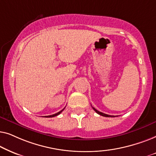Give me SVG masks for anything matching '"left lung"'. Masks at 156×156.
I'll list each match as a JSON object with an SVG mask.
<instances>
[{"instance_id":"1","label":"left lung","mask_w":156,"mask_h":156,"mask_svg":"<svg viewBox=\"0 0 156 156\" xmlns=\"http://www.w3.org/2000/svg\"><path fill=\"white\" fill-rule=\"evenodd\" d=\"M93 108V109L98 114H99V115H101V116H105V117H115V116H111V115H108V114H104V113H102V112H99V111L98 110H97L95 108H94V107H92Z\"/></svg>"}]
</instances>
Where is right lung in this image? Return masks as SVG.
Masks as SVG:
<instances>
[{
	"label": "right lung",
	"instance_id": "1",
	"mask_svg": "<svg viewBox=\"0 0 156 156\" xmlns=\"http://www.w3.org/2000/svg\"><path fill=\"white\" fill-rule=\"evenodd\" d=\"M65 108H64L62 110H61L60 112H57V113H56V114H52V115H50V116H44V117H47V118H52V117H54V116H57V115H59V114H60V113H62V111L65 109Z\"/></svg>",
	"mask_w": 156,
	"mask_h": 156
}]
</instances>
